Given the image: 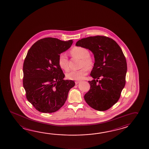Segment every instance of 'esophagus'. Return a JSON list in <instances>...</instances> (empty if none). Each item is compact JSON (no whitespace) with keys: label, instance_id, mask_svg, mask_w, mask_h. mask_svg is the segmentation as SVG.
I'll use <instances>...</instances> for the list:
<instances>
[{"label":"esophagus","instance_id":"1","mask_svg":"<svg viewBox=\"0 0 149 149\" xmlns=\"http://www.w3.org/2000/svg\"><path fill=\"white\" fill-rule=\"evenodd\" d=\"M79 82H80V81H75V84H76V85H77L78 84H79Z\"/></svg>","mask_w":149,"mask_h":149}]
</instances>
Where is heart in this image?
<instances>
[{
    "label": "heart",
    "instance_id": "heart-1",
    "mask_svg": "<svg viewBox=\"0 0 149 149\" xmlns=\"http://www.w3.org/2000/svg\"><path fill=\"white\" fill-rule=\"evenodd\" d=\"M70 53L73 56L81 59L80 67H83L78 70H72L66 74L68 79L72 80H80L84 79L88 72V69H91L94 65V59L89 55V51L84 47H76L70 51ZM58 63L62 70L68 71L69 67V60L65 53H61L58 56Z\"/></svg>",
    "mask_w": 149,
    "mask_h": 149
}]
</instances>
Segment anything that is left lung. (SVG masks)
<instances>
[{"label": "left lung", "instance_id": "left-lung-1", "mask_svg": "<svg viewBox=\"0 0 149 149\" xmlns=\"http://www.w3.org/2000/svg\"><path fill=\"white\" fill-rule=\"evenodd\" d=\"M93 54L95 63L89 81L91 89L84 96L91 107L105 111L116 104L125 85L127 63L120 46L113 39L104 36L82 38L76 44Z\"/></svg>", "mask_w": 149, "mask_h": 149}]
</instances>
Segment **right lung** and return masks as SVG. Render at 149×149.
<instances>
[{
  "mask_svg": "<svg viewBox=\"0 0 149 149\" xmlns=\"http://www.w3.org/2000/svg\"><path fill=\"white\" fill-rule=\"evenodd\" d=\"M73 40L47 38L35 42L23 64V86L27 100L36 110L51 113L64 105L75 82L64 80L58 56L70 48Z\"/></svg>",
  "mask_w": 149,
  "mask_h": 149,
  "instance_id": "add662e5",
  "label": "right lung"
}]
</instances>
